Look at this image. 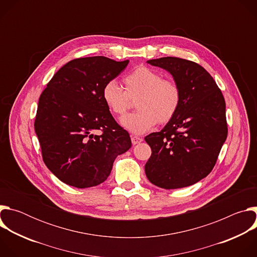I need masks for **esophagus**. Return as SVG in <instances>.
Here are the masks:
<instances>
[{
    "label": "esophagus",
    "instance_id": "esophagus-1",
    "mask_svg": "<svg viewBox=\"0 0 257 257\" xmlns=\"http://www.w3.org/2000/svg\"><path fill=\"white\" fill-rule=\"evenodd\" d=\"M131 141H132L133 145H136V144L142 142V138L137 137V136H131Z\"/></svg>",
    "mask_w": 257,
    "mask_h": 257
}]
</instances>
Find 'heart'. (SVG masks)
<instances>
[{"mask_svg":"<svg viewBox=\"0 0 257 257\" xmlns=\"http://www.w3.org/2000/svg\"><path fill=\"white\" fill-rule=\"evenodd\" d=\"M125 91L115 80L104 84L101 97L114 115L123 116L136 100L137 112L121 119L124 128L139 135L150 131L158 122L166 124L177 114L182 92L177 82L163 79L159 72L140 66L123 79Z\"/></svg>","mask_w":257,"mask_h":257,"instance_id":"heart-1","label":"heart"}]
</instances>
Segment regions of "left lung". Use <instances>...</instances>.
Returning a JSON list of instances; mask_svg holds the SVG:
<instances>
[{
	"instance_id": "obj_1",
	"label": "left lung",
	"mask_w": 257,
	"mask_h": 257,
	"mask_svg": "<svg viewBox=\"0 0 257 257\" xmlns=\"http://www.w3.org/2000/svg\"><path fill=\"white\" fill-rule=\"evenodd\" d=\"M148 63L170 73L182 98L175 117L144 138L152 149L146 177L164 189L193 185L211 172L227 139L225 98L209 73L194 62L164 57Z\"/></svg>"
}]
</instances>
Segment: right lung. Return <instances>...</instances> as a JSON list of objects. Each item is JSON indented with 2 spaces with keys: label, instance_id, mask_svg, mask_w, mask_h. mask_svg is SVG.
<instances>
[{
  "label": "right lung",
  "instance_id": "add662e5",
  "mask_svg": "<svg viewBox=\"0 0 257 257\" xmlns=\"http://www.w3.org/2000/svg\"><path fill=\"white\" fill-rule=\"evenodd\" d=\"M129 61L102 56L65 64L41 94L34 129L43 160L62 182L88 188L104 182L115 159L131 148V139L104 104V84Z\"/></svg>",
  "mask_w": 257,
  "mask_h": 257
}]
</instances>
